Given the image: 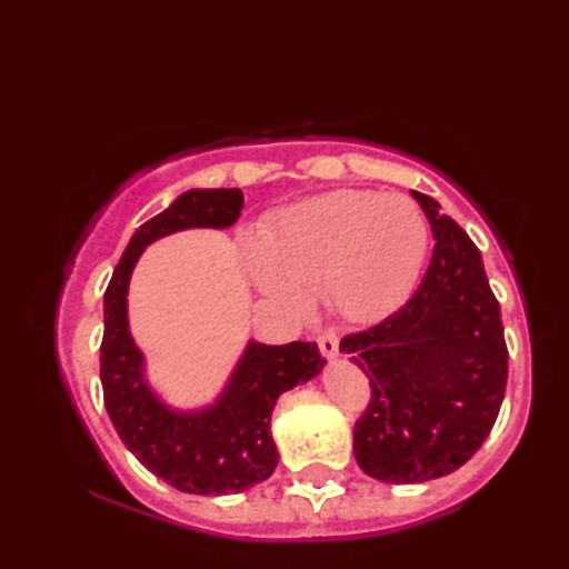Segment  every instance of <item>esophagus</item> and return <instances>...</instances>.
Instances as JSON below:
<instances>
[{
  "mask_svg": "<svg viewBox=\"0 0 569 569\" xmlns=\"http://www.w3.org/2000/svg\"><path fill=\"white\" fill-rule=\"evenodd\" d=\"M318 347H320V355L328 357V359H335L337 352H340V340H337L335 332H322L318 337Z\"/></svg>",
  "mask_w": 569,
  "mask_h": 569,
  "instance_id": "1",
  "label": "esophagus"
}]
</instances>
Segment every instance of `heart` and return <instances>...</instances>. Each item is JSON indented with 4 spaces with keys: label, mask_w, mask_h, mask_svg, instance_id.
I'll use <instances>...</instances> for the list:
<instances>
[{
    "label": "heart",
    "mask_w": 569,
    "mask_h": 569,
    "mask_svg": "<svg viewBox=\"0 0 569 569\" xmlns=\"http://www.w3.org/2000/svg\"><path fill=\"white\" fill-rule=\"evenodd\" d=\"M430 244L428 220L408 196L335 190L283 210L251 249V281L291 310L322 286L347 320H371L413 288Z\"/></svg>",
    "instance_id": "obj_1"
}]
</instances>
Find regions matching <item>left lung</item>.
<instances>
[{
    "mask_svg": "<svg viewBox=\"0 0 569 569\" xmlns=\"http://www.w3.org/2000/svg\"><path fill=\"white\" fill-rule=\"evenodd\" d=\"M410 196L432 227L428 271L401 310L340 342L371 381L355 457L365 475L389 485L462 467L489 438L509 377L499 300L479 249L438 200Z\"/></svg>",
    "mask_w": 569,
    "mask_h": 569,
    "instance_id": "left-lung-1",
    "label": "left lung"
}]
</instances>
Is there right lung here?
<instances>
[{"label": "right lung", "mask_w": 569, "mask_h": 569, "mask_svg": "<svg viewBox=\"0 0 569 569\" xmlns=\"http://www.w3.org/2000/svg\"><path fill=\"white\" fill-rule=\"evenodd\" d=\"M239 188H192L143 222L129 239L104 293L100 379L104 408L139 462L186 493L224 497L269 479L278 465L271 416L278 396L320 377L316 342L281 347L249 340L210 403L178 408L153 389L147 357L129 330V283L156 239L183 229H227L239 220Z\"/></svg>", "instance_id": "right-lung-1"}]
</instances>
